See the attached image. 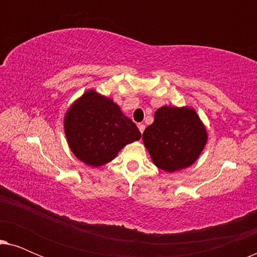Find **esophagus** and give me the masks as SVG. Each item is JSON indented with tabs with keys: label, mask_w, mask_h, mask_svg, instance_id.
<instances>
[{
	"label": "esophagus",
	"mask_w": 257,
	"mask_h": 257,
	"mask_svg": "<svg viewBox=\"0 0 257 257\" xmlns=\"http://www.w3.org/2000/svg\"><path fill=\"white\" fill-rule=\"evenodd\" d=\"M138 128H139V131L143 133L144 130H145V125H144V124H138Z\"/></svg>",
	"instance_id": "34e87169"
}]
</instances>
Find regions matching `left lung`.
I'll list each match as a JSON object with an SVG mask.
<instances>
[{
  "mask_svg": "<svg viewBox=\"0 0 257 257\" xmlns=\"http://www.w3.org/2000/svg\"><path fill=\"white\" fill-rule=\"evenodd\" d=\"M143 140L153 163L166 172H174L198 159L207 142V133L195 111L188 107H161Z\"/></svg>",
  "mask_w": 257,
  "mask_h": 257,
  "instance_id": "8db88e82",
  "label": "left lung"
}]
</instances>
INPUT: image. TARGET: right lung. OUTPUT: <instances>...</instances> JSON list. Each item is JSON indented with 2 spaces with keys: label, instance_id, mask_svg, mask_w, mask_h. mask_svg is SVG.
Masks as SVG:
<instances>
[{
  "label": "right lung",
  "instance_id": "add662e5",
  "mask_svg": "<svg viewBox=\"0 0 257 257\" xmlns=\"http://www.w3.org/2000/svg\"><path fill=\"white\" fill-rule=\"evenodd\" d=\"M64 130L73 154L90 166L108 163L142 133L113 100L87 91L70 107Z\"/></svg>",
  "mask_w": 257,
  "mask_h": 257
}]
</instances>
